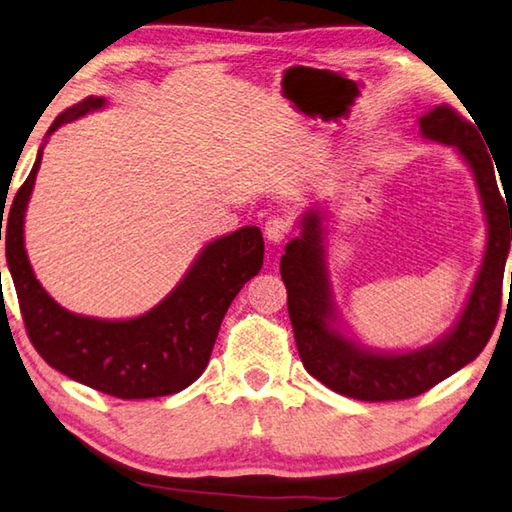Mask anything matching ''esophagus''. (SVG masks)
Segmentation results:
<instances>
[{
	"label": "esophagus",
	"instance_id": "34e87169",
	"mask_svg": "<svg viewBox=\"0 0 512 512\" xmlns=\"http://www.w3.org/2000/svg\"><path fill=\"white\" fill-rule=\"evenodd\" d=\"M264 233L268 237L270 244H282L284 239L290 235V224L288 219L282 215H270L266 219V226H264Z\"/></svg>",
	"mask_w": 512,
	"mask_h": 512
}]
</instances>
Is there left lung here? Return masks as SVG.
Listing matches in <instances>:
<instances>
[{
	"label": "left lung",
	"mask_w": 512,
	"mask_h": 512,
	"mask_svg": "<svg viewBox=\"0 0 512 512\" xmlns=\"http://www.w3.org/2000/svg\"><path fill=\"white\" fill-rule=\"evenodd\" d=\"M426 139L455 146L468 166L482 197L488 242L462 317L439 342L410 353H373L359 348L330 324L335 317L326 277L322 210L302 217V235L286 244L282 279L288 293V315L304 368L339 395L362 402H395L426 393L459 368L473 362L493 335L502 308L504 268L512 239V206L497 186L495 166L477 128L442 104L419 117ZM506 196V193H504ZM512 284V282H510Z\"/></svg>",
	"instance_id": "left-lung-1"
}]
</instances>
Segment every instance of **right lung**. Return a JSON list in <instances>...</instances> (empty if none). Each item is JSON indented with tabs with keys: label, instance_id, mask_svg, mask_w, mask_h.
Masks as SVG:
<instances>
[{
	"label": "right lung",
	"instance_id": "add662e5",
	"mask_svg": "<svg viewBox=\"0 0 512 512\" xmlns=\"http://www.w3.org/2000/svg\"><path fill=\"white\" fill-rule=\"evenodd\" d=\"M102 106L104 97H86L64 110L48 135ZM39 164L42 150L4 224L6 259L30 344L59 373L117 399L164 397L193 384L208 366L230 302L264 264L262 230L246 226L210 242L173 293L144 315L124 322L73 315L37 282L26 257L24 213ZM2 219L4 213L0 239Z\"/></svg>",
	"mask_w": 512,
	"mask_h": 512
}]
</instances>
